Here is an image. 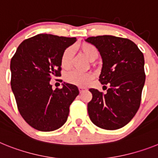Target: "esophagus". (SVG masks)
Segmentation results:
<instances>
[{
  "instance_id": "esophagus-1",
  "label": "esophagus",
  "mask_w": 158,
  "mask_h": 158,
  "mask_svg": "<svg viewBox=\"0 0 158 158\" xmlns=\"http://www.w3.org/2000/svg\"><path fill=\"white\" fill-rule=\"evenodd\" d=\"M79 91H80V93H84L85 91H86V89H84V88L79 87Z\"/></svg>"
}]
</instances>
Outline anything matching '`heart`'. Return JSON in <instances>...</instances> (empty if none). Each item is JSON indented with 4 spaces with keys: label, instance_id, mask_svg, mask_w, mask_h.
<instances>
[{
    "label": "heart",
    "instance_id": "1",
    "mask_svg": "<svg viewBox=\"0 0 158 158\" xmlns=\"http://www.w3.org/2000/svg\"><path fill=\"white\" fill-rule=\"evenodd\" d=\"M78 49L81 53L90 61L95 60L98 56L97 49L91 43H82L79 46ZM73 55V51L70 47L65 49L64 52L62 53V55L61 57V65L63 69H69L70 68L71 64H72ZM93 77H94L93 74L91 73H80L77 72V71H72V72L68 73L65 76V81L68 83L77 86H80V87H85V86L89 85L93 80Z\"/></svg>",
    "mask_w": 158,
    "mask_h": 158
}]
</instances>
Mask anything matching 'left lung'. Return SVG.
<instances>
[{
    "mask_svg": "<svg viewBox=\"0 0 158 158\" xmlns=\"http://www.w3.org/2000/svg\"><path fill=\"white\" fill-rule=\"evenodd\" d=\"M86 42L98 49L103 61L99 81L110 88L104 94L90 89L93 99L88 104L92 122L105 130L123 127L139 108L146 80L144 56L128 39L112 35L89 37Z\"/></svg>",
    "mask_w": 158,
    "mask_h": 158,
    "instance_id": "obj_1",
    "label": "left lung"
}]
</instances>
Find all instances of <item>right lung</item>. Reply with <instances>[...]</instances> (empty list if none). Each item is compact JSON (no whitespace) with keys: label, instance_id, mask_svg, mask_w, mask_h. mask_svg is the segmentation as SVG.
I'll use <instances>...</instances> for the list:
<instances>
[{"label":"right lung","instance_id":"right-lung-1","mask_svg":"<svg viewBox=\"0 0 158 158\" xmlns=\"http://www.w3.org/2000/svg\"><path fill=\"white\" fill-rule=\"evenodd\" d=\"M77 41L39 34L22 42L11 59V86L18 110L27 123L40 131L58 129L66 122L69 106L79 94L76 85L62 84L53 90L51 77L61 76V57Z\"/></svg>","mask_w":158,"mask_h":158}]
</instances>
